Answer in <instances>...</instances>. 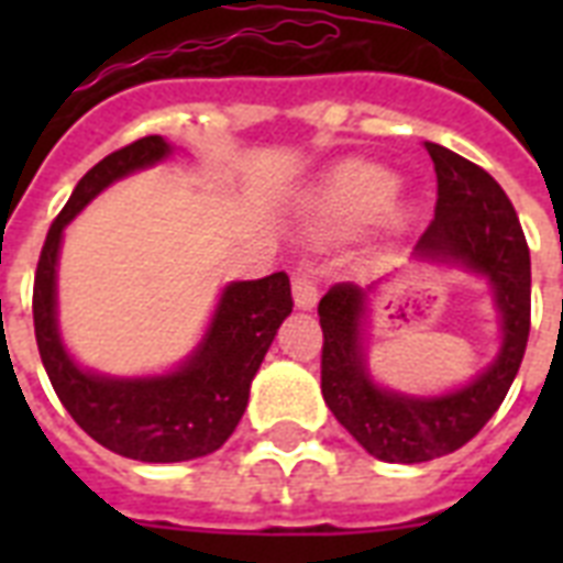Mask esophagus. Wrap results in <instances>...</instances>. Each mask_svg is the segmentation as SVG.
Here are the masks:
<instances>
[{
  "label": "esophagus",
  "instance_id": "1",
  "mask_svg": "<svg viewBox=\"0 0 563 563\" xmlns=\"http://www.w3.org/2000/svg\"><path fill=\"white\" fill-rule=\"evenodd\" d=\"M291 298H295V307L303 309V312L318 303V286L309 268H300V272L295 274V280H291Z\"/></svg>",
  "mask_w": 563,
  "mask_h": 563
}]
</instances>
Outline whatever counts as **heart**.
I'll list each match as a JSON object with an SVG mask.
<instances>
[{
	"label": "heart",
	"mask_w": 563,
	"mask_h": 563,
	"mask_svg": "<svg viewBox=\"0 0 563 563\" xmlns=\"http://www.w3.org/2000/svg\"><path fill=\"white\" fill-rule=\"evenodd\" d=\"M400 180L397 175L374 163H347L327 180L318 195V219L330 224H368L391 203Z\"/></svg>",
	"instance_id": "heart-1"
}]
</instances>
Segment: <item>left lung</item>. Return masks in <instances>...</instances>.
I'll use <instances>...</instances> for the list:
<instances>
[{
	"label": "left lung",
	"instance_id": "8db88e82",
	"mask_svg": "<svg viewBox=\"0 0 563 563\" xmlns=\"http://www.w3.org/2000/svg\"><path fill=\"white\" fill-rule=\"evenodd\" d=\"M435 163V219L411 256L423 265L453 268L485 283L497 312L494 360L464 385L435 394L388 388L368 362L371 316L379 283H339L318 303L324 353L321 394L335 420L388 464H418L453 453L479 432L515 383L532 309V263L517 212L488 172L444 145L427 143Z\"/></svg>",
	"mask_w": 563,
	"mask_h": 563
}]
</instances>
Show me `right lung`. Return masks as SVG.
I'll use <instances>...</instances> for the list:
<instances>
[{"label": "right lung", "mask_w": 563, "mask_h": 563, "mask_svg": "<svg viewBox=\"0 0 563 563\" xmlns=\"http://www.w3.org/2000/svg\"><path fill=\"white\" fill-rule=\"evenodd\" d=\"M178 152L163 136H143L96 163L48 228L34 277V335L40 360L64 409L113 453L136 462H192L216 453L245 415L247 394L274 335L291 312L289 277L233 280L221 289L192 351L161 374H104L75 360L57 321V263L64 230L117 180L152 169Z\"/></svg>", "instance_id": "1"}]
</instances>
